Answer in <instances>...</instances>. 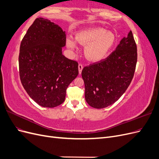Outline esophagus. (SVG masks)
I'll return each mask as SVG.
<instances>
[{"label": "esophagus", "mask_w": 159, "mask_h": 159, "mask_svg": "<svg viewBox=\"0 0 159 159\" xmlns=\"http://www.w3.org/2000/svg\"><path fill=\"white\" fill-rule=\"evenodd\" d=\"M83 68H84L83 65H82V64H79V66H78V69H79V73H80V74H81V71H82Z\"/></svg>", "instance_id": "obj_1"}]
</instances>
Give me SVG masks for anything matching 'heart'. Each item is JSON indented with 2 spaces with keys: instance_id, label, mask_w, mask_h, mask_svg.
<instances>
[{
  "instance_id": "obj_1",
  "label": "heart",
  "mask_w": 159,
  "mask_h": 159,
  "mask_svg": "<svg viewBox=\"0 0 159 159\" xmlns=\"http://www.w3.org/2000/svg\"><path fill=\"white\" fill-rule=\"evenodd\" d=\"M75 40L72 36L66 38V46L72 52L78 49V41L85 46L84 54L88 60L98 61L103 59L112 48L115 42L114 34L102 28H94L79 31Z\"/></svg>"
}]
</instances>
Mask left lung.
<instances>
[{
    "label": "left lung",
    "instance_id": "obj_1",
    "mask_svg": "<svg viewBox=\"0 0 159 159\" xmlns=\"http://www.w3.org/2000/svg\"><path fill=\"white\" fill-rule=\"evenodd\" d=\"M137 61V45L130 31L106 59L84 67L81 71L87 103L102 109L116 102L131 82Z\"/></svg>",
    "mask_w": 159,
    "mask_h": 159
}]
</instances>
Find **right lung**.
Listing matches in <instances>:
<instances>
[{
  "label": "right lung",
  "mask_w": 159,
  "mask_h": 159,
  "mask_svg": "<svg viewBox=\"0 0 159 159\" xmlns=\"http://www.w3.org/2000/svg\"><path fill=\"white\" fill-rule=\"evenodd\" d=\"M66 32L50 20L38 18L21 42L19 73L30 97L44 107L64 102L66 89L78 76V63L62 54Z\"/></svg>",
  "instance_id": "right-lung-1"
}]
</instances>
